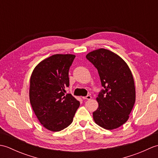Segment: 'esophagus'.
I'll list each match as a JSON object with an SVG mask.
<instances>
[{
  "label": "esophagus",
  "mask_w": 158,
  "mask_h": 158,
  "mask_svg": "<svg viewBox=\"0 0 158 158\" xmlns=\"http://www.w3.org/2000/svg\"><path fill=\"white\" fill-rule=\"evenodd\" d=\"M91 98H92V96H89V95H88V96H86L85 97H83V100H90Z\"/></svg>",
  "instance_id": "1"
}]
</instances>
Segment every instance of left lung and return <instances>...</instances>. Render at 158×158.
Segmentation results:
<instances>
[{"mask_svg":"<svg viewBox=\"0 0 158 158\" xmlns=\"http://www.w3.org/2000/svg\"><path fill=\"white\" fill-rule=\"evenodd\" d=\"M86 58L98 70L105 89L97 97L98 107L93 113L96 123L106 130L122 126L129 118L136 100L132 74L125 61L105 49L89 52Z\"/></svg>","mask_w":158,"mask_h":158,"instance_id":"obj_1","label":"left lung"}]
</instances>
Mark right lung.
Listing matches in <instances>:
<instances>
[{
    "label": "right lung",
    "mask_w": 158,
    "mask_h": 158,
    "mask_svg": "<svg viewBox=\"0 0 158 158\" xmlns=\"http://www.w3.org/2000/svg\"><path fill=\"white\" fill-rule=\"evenodd\" d=\"M75 58L73 54H55L36 66L31 77L30 102L39 121L45 128L58 132L73 122L80 105L70 94L69 71Z\"/></svg>",
    "instance_id": "add662e5"
}]
</instances>
